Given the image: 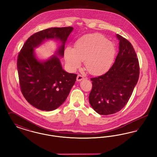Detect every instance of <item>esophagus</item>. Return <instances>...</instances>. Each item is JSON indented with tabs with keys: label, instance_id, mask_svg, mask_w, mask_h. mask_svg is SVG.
<instances>
[{
	"label": "esophagus",
	"instance_id": "obj_1",
	"mask_svg": "<svg viewBox=\"0 0 157 157\" xmlns=\"http://www.w3.org/2000/svg\"><path fill=\"white\" fill-rule=\"evenodd\" d=\"M83 78H83V76L82 75L78 74V76H77V78H76V80H77V81H81V80L83 79Z\"/></svg>",
	"mask_w": 157,
	"mask_h": 157
}]
</instances>
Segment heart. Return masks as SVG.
Here are the masks:
<instances>
[{"label":"heart","mask_w":157,"mask_h":157,"mask_svg":"<svg viewBox=\"0 0 157 157\" xmlns=\"http://www.w3.org/2000/svg\"><path fill=\"white\" fill-rule=\"evenodd\" d=\"M116 48L112 42L100 33L85 35L75 43L74 48L67 47L65 58L72 70L80 67L85 60V67L90 74L102 75L111 67Z\"/></svg>","instance_id":"obj_1"}]
</instances>
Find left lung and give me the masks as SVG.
Here are the masks:
<instances>
[{
	"instance_id": "left-lung-1",
	"label": "left lung",
	"mask_w": 157,
	"mask_h": 157,
	"mask_svg": "<svg viewBox=\"0 0 157 157\" xmlns=\"http://www.w3.org/2000/svg\"><path fill=\"white\" fill-rule=\"evenodd\" d=\"M119 52L111 67L105 74L92 78L89 101L100 115L119 112L131 97L140 76L138 59L132 44L117 34Z\"/></svg>"
}]
</instances>
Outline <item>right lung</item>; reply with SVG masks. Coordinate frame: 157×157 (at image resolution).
I'll return each mask as SVG.
<instances>
[{
    "mask_svg": "<svg viewBox=\"0 0 157 157\" xmlns=\"http://www.w3.org/2000/svg\"><path fill=\"white\" fill-rule=\"evenodd\" d=\"M73 28H51L37 32L29 37L19 53L17 68L21 92L26 101L42 111L58 108L66 100L76 79V74L65 71L59 59L53 55L45 62L35 58L33 49L45 39L62 42L56 55L63 56L65 44Z\"/></svg>",
    "mask_w": 157,
    "mask_h": 157,
    "instance_id": "1",
    "label": "right lung"
}]
</instances>
